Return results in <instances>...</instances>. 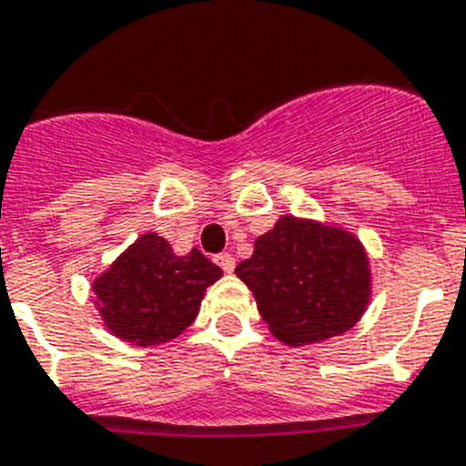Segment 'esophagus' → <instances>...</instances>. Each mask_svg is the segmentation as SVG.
<instances>
[{
  "label": "esophagus",
  "instance_id": "1",
  "mask_svg": "<svg viewBox=\"0 0 466 466\" xmlns=\"http://www.w3.org/2000/svg\"><path fill=\"white\" fill-rule=\"evenodd\" d=\"M215 260H218V265L222 268V272H232L234 269V258L229 256V253H220Z\"/></svg>",
  "mask_w": 466,
  "mask_h": 466
}]
</instances>
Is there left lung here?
Masks as SVG:
<instances>
[{
  "instance_id": "obj_1",
  "label": "left lung",
  "mask_w": 466,
  "mask_h": 466,
  "mask_svg": "<svg viewBox=\"0 0 466 466\" xmlns=\"http://www.w3.org/2000/svg\"><path fill=\"white\" fill-rule=\"evenodd\" d=\"M260 318L287 346H310L353 329L372 299L365 246L346 227L281 215L237 265Z\"/></svg>"
}]
</instances>
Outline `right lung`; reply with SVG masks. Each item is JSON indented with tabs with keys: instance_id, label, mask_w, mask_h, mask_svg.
<instances>
[{
	"instance_id": "add662e5",
	"label": "right lung",
	"mask_w": 466,
	"mask_h": 466,
	"mask_svg": "<svg viewBox=\"0 0 466 466\" xmlns=\"http://www.w3.org/2000/svg\"><path fill=\"white\" fill-rule=\"evenodd\" d=\"M222 269L198 248L177 256L156 232L142 234L92 281L94 306L113 336L135 346L173 341L198 315Z\"/></svg>"
}]
</instances>
